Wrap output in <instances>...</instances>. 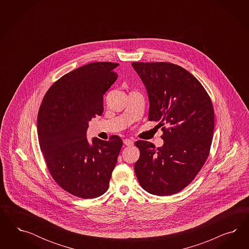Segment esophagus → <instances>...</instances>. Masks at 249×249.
<instances>
[{"label": "esophagus", "instance_id": "1", "mask_svg": "<svg viewBox=\"0 0 249 249\" xmlns=\"http://www.w3.org/2000/svg\"><path fill=\"white\" fill-rule=\"evenodd\" d=\"M123 143L125 144L126 146H132L133 145V141L129 140V139H125L123 141Z\"/></svg>", "mask_w": 249, "mask_h": 249}]
</instances>
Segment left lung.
<instances>
[{"mask_svg": "<svg viewBox=\"0 0 249 249\" xmlns=\"http://www.w3.org/2000/svg\"><path fill=\"white\" fill-rule=\"evenodd\" d=\"M147 90L149 121L162 127L163 145L138 141L134 165L141 186L155 196H172L196 178L209 155L214 128L212 101L187 70L165 62L131 63Z\"/></svg>", "mask_w": 249, "mask_h": 249, "instance_id": "left-lung-1", "label": "left lung"}]
</instances>
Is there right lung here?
<instances>
[{
    "mask_svg": "<svg viewBox=\"0 0 249 249\" xmlns=\"http://www.w3.org/2000/svg\"><path fill=\"white\" fill-rule=\"evenodd\" d=\"M118 66L95 62L63 75L46 92L38 112V140L50 174L62 188L83 199L107 192L122 147L117 135L87 139L89 122L103 113V96L118 78Z\"/></svg>",
    "mask_w": 249,
    "mask_h": 249,
    "instance_id": "1",
    "label": "right lung"
}]
</instances>
